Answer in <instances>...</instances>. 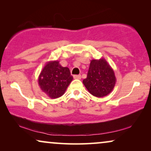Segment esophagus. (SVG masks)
<instances>
[{
  "label": "esophagus",
  "instance_id": "obj_1",
  "mask_svg": "<svg viewBox=\"0 0 151 151\" xmlns=\"http://www.w3.org/2000/svg\"><path fill=\"white\" fill-rule=\"evenodd\" d=\"M73 78H75V79L80 80L81 79V75H75V76H73Z\"/></svg>",
  "mask_w": 151,
  "mask_h": 151
}]
</instances>
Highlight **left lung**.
<instances>
[{
    "label": "left lung",
    "instance_id": "left-lung-1",
    "mask_svg": "<svg viewBox=\"0 0 151 151\" xmlns=\"http://www.w3.org/2000/svg\"><path fill=\"white\" fill-rule=\"evenodd\" d=\"M116 82L113 69L104 58L91 60L87 77L83 80L86 89L93 96L102 98L112 91Z\"/></svg>",
    "mask_w": 151,
    "mask_h": 151
}]
</instances>
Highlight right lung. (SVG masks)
I'll return each mask as SVG.
<instances>
[{
  "mask_svg": "<svg viewBox=\"0 0 151 151\" xmlns=\"http://www.w3.org/2000/svg\"><path fill=\"white\" fill-rule=\"evenodd\" d=\"M73 79L69 68L62 67L58 60L49 61L38 76V84L49 98L55 99L65 93Z\"/></svg>",
  "mask_w": 151,
  "mask_h": 151,
  "instance_id": "add662e5",
  "label": "right lung"
}]
</instances>
